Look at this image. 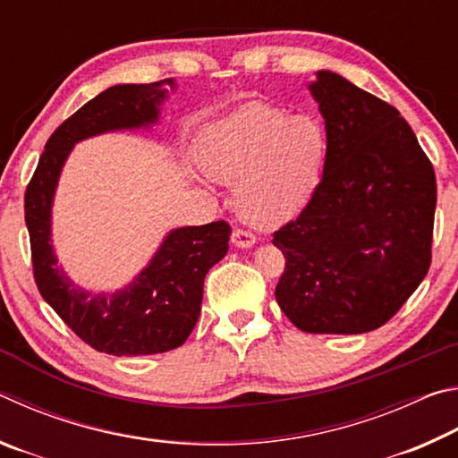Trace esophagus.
Wrapping results in <instances>:
<instances>
[{
    "instance_id": "34e87169",
    "label": "esophagus",
    "mask_w": 458,
    "mask_h": 458,
    "mask_svg": "<svg viewBox=\"0 0 458 458\" xmlns=\"http://www.w3.org/2000/svg\"><path fill=\"white\" fill-rule=\"evenodd\" d=\"M232 242H234V246H238V248H250V246H254V242H257V236H254L252 232L238 228L232 232Z\"/></svg>"
}]
</instances>
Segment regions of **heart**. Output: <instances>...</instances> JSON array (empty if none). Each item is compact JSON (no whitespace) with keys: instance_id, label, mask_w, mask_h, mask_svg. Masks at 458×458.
Masks as SVG:
<instances>
[{"instance_id":"b5f03b06","label":"heart","mask_w":458,"mask_h":458,"mask_svg":"<svg viewBox=\"0 0 458 458\" xmlns=\"http://www.w3.org/2000/svg\"><path fill=\"white\" fill-rule=\"evenodd\" d=\"M327 131L309 113L289 114L248 100L214 121L201 137V165L236 184L238 212L257 226H276L297 214L321 180Z\"/></svg>"}]
</instances>
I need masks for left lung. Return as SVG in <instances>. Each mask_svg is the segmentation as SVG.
Instances as JSON below:
<instances>
[{"mask_svg":"<svg viewBox=\"0 0 458 458\" xmlns=\"http://www.w3.org/2000/svg\"><path fill=\"white\" fill-rule=\"evenodd\" d=\"M327 131L321 182L273 236L275 297L307 333H368L428 273L437 177L398 108L329 71L309 84Z\"/></svg>","mask_w":458,"mask_h":458,"instance_id":"obj_1","label":"left lung"}]
</instances>
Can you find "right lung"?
Wrapping results in <instances>:
<instances>
[{
  "label": "right lung",
  "mask_w": 458,
  "mask_h": 458,
  "mask_svg": "<svg viewBox=\"0 0 458 458\" xmlns=\"http://www.w3.org/2000/svg\"><path fill=\"white\" fill-rule=\"evenodd\" d=\"M174 79L117 84L81 106L54 131L28 183L24 210L38 291L60 319L97 352L151 355L180 347L201 309L204 278L228 252L230 226L218 220L172 230L147 268L113 294H90L58 267L52 248V199L74 143L106 131L149 127L159 117Z\"/></svg>",
  "instance_id": "right-lung-1"
}]
</instances>
